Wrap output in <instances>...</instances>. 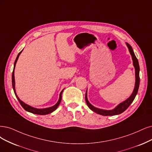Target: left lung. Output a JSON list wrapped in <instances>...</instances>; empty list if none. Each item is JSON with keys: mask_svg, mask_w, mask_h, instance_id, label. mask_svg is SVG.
I'll use <instances>...</instances> for the list:
<instances>
[{"mask_svg": "<svg viewBox=\"0 0 152 152\" xmlns=\"http://www.w3.org/2000/svg\"><path fill=\"white\" fill-rule=\"evenodd\" d=\"M126 46L129 49V51L130 53V54L132 57V60H133V66L134 67V69H135V85H134V88L133 89V91L132 94H131V96L129 97L127 99H126L124 102L120 103L118 105L116 108H115L113 110H102L99 108H97L96 107L93 106L90 103L88 102V98H87V91L86 92V95H85V99H86V102L89 107V108L93 111L95 113H96L98 114H99L103 116H113V115H119L123 113V111H125L128 107L131 104V103L133 102V100L135 98L136 95L138 93V90L139 88V85H140V76H139V71H140V66L138 64V61L137 58H136L135 55H134V53L133 52V50L128 43H126Z\"/></svg>", "mask_w": 152, "mask_h": 152, "instance_id": "1", "label": "left lung"}]
</instances>
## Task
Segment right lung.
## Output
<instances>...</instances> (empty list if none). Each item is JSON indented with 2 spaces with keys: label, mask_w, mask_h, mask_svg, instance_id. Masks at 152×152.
Listing matches in <instances>:
<instances>
[{
  "label": "right lung",
  "mask_w": 152,
  "mask_h": 152,
  "mask_svg": "<svg viewBox=\"0 0 152 152\" xmlns=\"http://www.w3.org/2000/svg\"><path fill=\"white\" fill-rule=\"evenodd\" d=\"M22 51V50H21V51L18 54V56H17L16 59L15 61V63H14V69H13L12 75V87H13V89H14V91L15 96H16L17 98H18V99L19 100V102L20 104H21V106H22V108H23L26 111H27L28 112H30V113H34V114H36V115H48V114H49L50 113H52V112H53L54 110H56V109H57V108L58 107V106L59 105V104L61 103V99H62V93H63L64 89H63V90H62L61 92L60 93L59 98V100H58V102H57V103H56L55 105H54L53 106H51V107L47 108H42V109H37V108H34V107H32V106H31L29 105H28V104L24 103L23 102H22V101L19 98V97L18 96V95H17V94H16L15 89L14 69H15V64H16V63H17V61H18V58L19 57V55L20 54Z\"/></svg>",
  "instance_id": "add662e5"
}]
</instances>
